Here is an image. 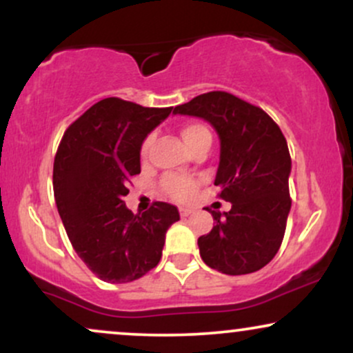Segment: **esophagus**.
Segmentation results:
<instances>
[{"label": "esophagus", "mask_w": 353, "mask_h": 353, "mask_svg": "<svg viewBox=\"0 0 353 353\" xmlns=\"http://www.w3.org/2000/svg\"><path fill=\"white\" fill-rule=\"evenodd\" d=\"M179 212H181V216H182V217H188V216H190V214L194 212V210H192V209H189V208H181V209H179Z\"/></svg>", "instance_id": "esophagus-1"}]
</instances>
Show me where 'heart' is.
<instances>
[{
    "label": "heart",
    "mask_w": 353,
    "mask_h": 353,
    "mask_svg": "<svg viewBox=\"0 0 353 353\" xmlns=\"http://www.w3.org/2000/svg\"><path fill=\"white\" fill-rule=\"evenodd\" d=\"M182 141H184L185 145L189 148V151L192 152L197 145H201L204 141H210V132L205 125L199 123H189L182 128L181 131ZM152 137L148 136L141 144V157L145 159L149 154V149H151ZM161 188L169 197L174 201L185 202L189 201L190 197L194 196V192L197 190V181L190 179V177H182V176H168L164 177Z\"/></svg>",
    "instance_id": "1"
}]
</instances>
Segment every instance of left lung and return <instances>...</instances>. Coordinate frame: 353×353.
I'll return each instance as SVG.
<instances>
[{
  "label": "left lung",
  "instance_id": "1",
  "mask_svg": "<svg viewBox=\"0 0 353 353\" xmlns=\"http://www.w3.org/2000/svg\"><path fill=\"white\" fill-rule=\"evenodd\" d=\"M212 124L221 139L214 184L229 212L212 214L216 225L197 239L202 261L228 275L261 270L281 249L289 217V148L264 109L225 91H210L174 108Z\"/></svg>",
  "mask_w": 353,
  "mask_h": 353
}]
</instances>
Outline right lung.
<instances>
[{"mask_svg":"<svg viewBox=\"0 0 353 353\" xmlns=\"http://www.w3.org/2000/svg\"><path fill=\"white\" fill-rule=\"evenodd\" d=\"M172 108H144L106 98L64 131L52 168L58 212L76 254L109 283L143 277L161 261L165 232L179 210L154 202L143 216L125 208L141 172V144Z\"/></svg>","mask_w":353,"mask_h":353,"instance_id":"right-lung-1","label":"right lung"}]
</instances>
